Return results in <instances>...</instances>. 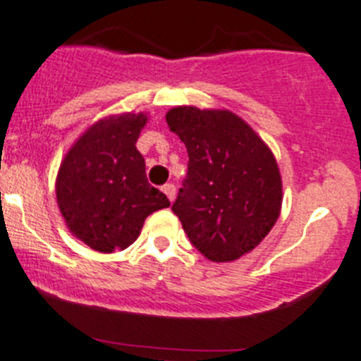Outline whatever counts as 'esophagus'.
I'll return each mask as SVG.
<instances>
[{
	"label": "esophagus",
	"mask_w": 361,
	"mask_h": 361,
	"mask_svg": "<svg viewBox=\"0 0 361 361\" xmlns=\"http://www.w3.org/2000/svg\"><path fill=\"white\" fill-rule=\"evenodd\" d=\"M161 190L167 194V198L171 200V202H174V198H176V187H174V183H165L161 187Z\"/></svg>",
	"instance_id": "34e87169"
}]
</instances>
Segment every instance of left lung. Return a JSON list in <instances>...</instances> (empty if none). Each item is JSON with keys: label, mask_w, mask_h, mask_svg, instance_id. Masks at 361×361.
<instances>
[{"label": "left lung", "mask_w": 361, "mask_h": 361, "mask_svg": "<svg viewBox=\"0 0 361 361\" xmlns=\"http://www.w3.org/2000/svg\"><path fill=\"white\" fill-rule=\"evenodd\" d=\"M165 118L189 154L172 211L190 243L211 262L247 255L280 216L281 178L274 156L233 112L176 106Z\"/></svg>", "instance_id": "1"}]
</instances>
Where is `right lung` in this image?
Wrapping results in <instances>:
<instances>
[{
	"label": "right lung",
	"mask_w": 361,
	"mask_h": 361,
	"mask_svg": "<svg viewBox=\"0 0 361 361\" xmlns=\"http://www.w3.org/2000/svg\"><path fill=\"white\" fill-rule=\"evenodd\" d=\"M145 114H120L98 121L65 156L56 196L74 236L99 252L134 243L143 221L171 205L149 183L145 159L136 149Z\"/></svg>",
	"instance_id": "obj_1"
}]
</instances>
